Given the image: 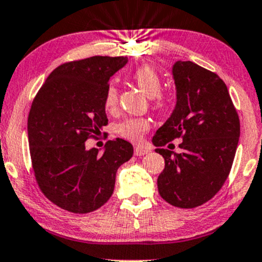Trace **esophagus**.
Returning a JSON list of instances; mask_svg holds the SVG:
<instances>
[{
    "instance_id": "1",
    "label": "esophagus",
    "mask_w": 262,
    "mask_h": 262,
    "mask_svg": "<svg viewBox=\"0 0 262 262\" xmlns=\"http://www.w3.org/2000/svg\"><path fill=\"white\" fill-rule=\"evenodd\" d=\"M147 153H149L148 148H144V147H141V146L135 147V155L136 156H144L147 155Z\"/></svg>"
}]
</instances>
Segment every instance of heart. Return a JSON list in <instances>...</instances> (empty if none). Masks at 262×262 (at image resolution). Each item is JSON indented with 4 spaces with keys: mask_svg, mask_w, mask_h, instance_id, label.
I'll return each mask as SVG.
<instances>
[{
    "mask_svg": "<svg viewBox=\"0 0 262 262\" xmlns=\"http://www.w3.org/2000/svg\"><path fill=\"white\" fill-rule=\"evenodd\" d=\"M132 79L147 97L152 98V104L156 109L162 110L168 106L169 98L168 95L161 93L162 79L155 67L150 64H142V66L137 67L132 72ZM116 101H118V92L113 84H110L106 89L104 104L107 110H112L115 107ZM148 128V120L143 118H131L126 119L125 121L119 124L116 131L124 138H127L130 141H138L143 132H146Z\"/></svg>",
    "mask_w": 262,
    "mask_h": 262,
    "instance_id": "1",
    "label": "heart"
}]
</instances>
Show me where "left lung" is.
I'll return each mask as SVG.
<instances>
[{
  "instance_id": "obj_1",
  "label": "left lung",
  "mask_w": 262,
  "mask_h": 262,
  "mask_svg": "<svg viewBox=\"0 0 262 262\" xmlns=\"http://www.w3.org/2000/svg\"><path fill=\"white\" fill-rule=\"evenodd\" d=\"M171 73L177 104L152 138L165 162L157 185L168 204L193 208L213 198L228 178L241 122L228 88L216 73L191 61H177ZM175 138L183 140L181 154L162 148Z\"/></svg>"
}]
</instances>
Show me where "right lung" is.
Returning <instances> with one entry per match:
<instances>
[{"mask_svg": "<svg viewBox=\"0 0 262 262\" xmlns=\"http://www.w3.org/2000/svg\"><path fill=\"white\" fill-rule=\"evenodd\" d=\"M127 57L92 56L58 66L36 94L28 116V141L35 179L44 195L63 210L88 213L112 198L116 171L134 147L116 138L103 153L85 141L107 124L106 89Z\"/></svg>", "mask_w": 262, "mask_h": 262, "instance_id": "1", "label": "right lung"}]
</instances>
